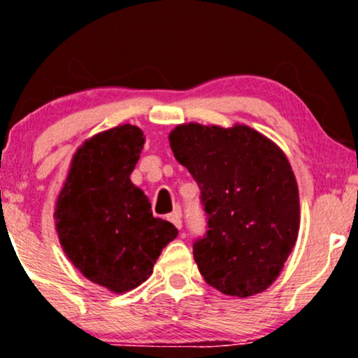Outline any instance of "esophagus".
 I'll return each mask as SVG.
<instances>
[{
    "label": "esophagus",
    "instance_id": "obj_1",
    "mask_svg": "<svg viewBox=\"0 0 358 358\" xmlns=\"http://www.w3.org/2000/svg\"><path fill=\"white\" fill-rule=\"evenodd\" d=\"M166 219L170 220L171 224H173L175 227L178 229V231H180V229H182V210H175L173 213H170V215H168Z\"/></svg>",
    "mask_w": 358,
    "mask_h": 358
}]
</instances>
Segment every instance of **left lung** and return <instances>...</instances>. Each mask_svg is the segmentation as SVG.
Masks as SVG:
<instances>
[{
	"mask_svg": "<svg viewBox=\"0 0 358 358\" xmlns=\"http://www.w3.org/2000/svg\"><path fill=\"white\" fill-rule=\"evenodd\" d=\"M170 148L199 185L208 219L193 257L208 285L248 298L276 281L299 231L293 168L276 143L245 124H178Z\"/></svg>",
	"mask_w": 358,
	"mask_h": 358,
	"instance_id": "left-lung-1",
	"label": "left lung"
}]
</instances>
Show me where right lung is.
<instances>
[{"label": "right lung", "mask_w": 358, "mask_h": 358, "mask_svg": "<svg viewBox=\"0 0 358 358\" xmlns=\"http://www.w3.org/2000/svg\"><path fill=\"white\" fill-rule=\"evenodd\" d=\"M143 145L145 134L133 124L85 139L72 156L53 212L69 261L116 294L145 282L163 248L178 236L173 224L153 217L145 192L129 178Z\"/></svg>", "instance_id": "add662e5"}]
</instances>
